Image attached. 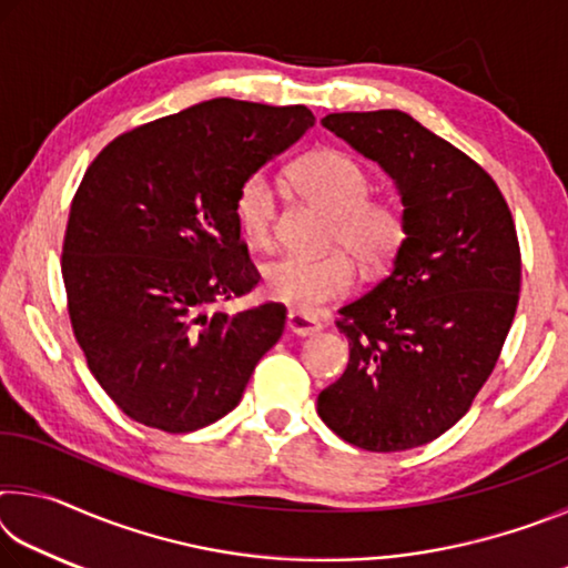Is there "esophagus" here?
<instances>
[{
    "instance_id": "obj_1",
    "label": "esophagus",
    "mask_w": 568,
    "mask_h": 568,
    "mask_svg": "<svg viewBox=\"0 0 568 568\" xmlns=\"http://www.w3.org/2000/svg\"><path fill=\"white\" fill-rule=\"evenodd\" d=\"M285 325H287V331L295 335H315L321 331V321H315V318H311V315H303L297 311L287 313Z\"/></svg>"
}]
</instances>
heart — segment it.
<instances>
[{"label":"heart","mask_w":568,"mask_h":568,"mask_svg":"<svg viewBox=\"0 0 568 568\" xmlns=\"http://www.w3.org/2000/svg\"><path fill=\"white\" fill-rule=\"evenodd\" d=\"M297 190L333 215L331 240L365 265L390 261L406 237L400 207L388 200H371V178L358 160L338 150L307 155L293 170ZM237 225L250 245L267 247L275 235L277 187L265 172L250 175L235 197ZM343 250L321 255H281L263 267V287L273 301L297 313H315L325 303L348 295L355 265Z\"/></svg>","instance_id":"1"}]
</instances>
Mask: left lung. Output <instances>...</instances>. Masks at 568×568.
Listing matches in <instances>:
<instances>
[{
    "instance_id": "8db88e82",
    "label": "left lung",
    "mask_w": 568,
    "mask_h": 568,
    "mask_svg": "<svg viewBox=\"0 0 568 568\" xmlns=\"http://www.w3.org/2000/svg\"><path fill=\"white\" fill-rule=\"evenodd\" d=\"M323 128L396 182L406 237L390 273L338 311L351 358L318 416L365 450L416 448L464 416L504 348L521 287L511 210L484 168L406 112H333Z\"/></svg>"
}]
</instances>
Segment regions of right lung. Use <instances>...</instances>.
<instances>
[{
	"label": "right lung",
	"instance_id": "right-lung-1",
	"mask_svg": "<svg viewBox=\"0 0 568 568\" xmlns=\"http://www.w3.org/2000/svg\"><path fill=\"white\" fill-rule=\"evenodd\" d=\"M313 122L303 104L217 98L120 134L84 172L62 245L67 307L92 376L132 420L210 426L283 335V305H215L261 277L240 240V185Z\"/></svg>",
	"mask_w": 568,
	"mask_h": 568
}]
</instances>
